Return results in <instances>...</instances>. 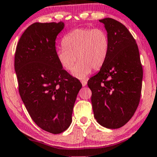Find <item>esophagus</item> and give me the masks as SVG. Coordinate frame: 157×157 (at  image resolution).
<instances>
[{"label": "esophagus", "mask_w": 157, "mask_h": 157, "mask_svg": "<svg viewBox=\"0 0 157 157\" xmlns=\"http://www.w3.org/2000/svg\"><path fill=\"white\" fill-rule=\"evenodd\" d=\"M81 83H82V85H83V86H85L86 85V83H87V82H86V80H81Z\"/></svg>", "instance_id": "esophagus-1"}]
</instances>
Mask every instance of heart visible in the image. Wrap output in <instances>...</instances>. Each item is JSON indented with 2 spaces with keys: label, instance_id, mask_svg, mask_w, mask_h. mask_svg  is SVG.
<instances>
[{
  "label": "heart",
  "instance_id": "b5f03b06",
  "mask_svg": "<svg viewBox=\"0 0 157 157\" xmlns=\"http://www.w3.org/2000/svg\"><path fill=\"white\" fill-rule=\"evenodd\" d=\"M63 48L56 50L59 64L73 75L83 79L90 74L92 68L98 70L103 65L109 49L107 33L102 29L79 28L70 32L62 39Z\"/></svg>",
  "mask_w": 157,
  "mask_h": 157
}]
</instances>
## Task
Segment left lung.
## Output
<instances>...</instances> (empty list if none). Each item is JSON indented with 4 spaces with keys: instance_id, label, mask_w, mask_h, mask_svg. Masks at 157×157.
<instances>
[{
    "instance_id": "8db88e82",
    "label": "left lung",
    "mask_w": 157,
    "mask_h": 157,
    "mask_svg": "<svg viewBox=\"0 0 157 157\" xmlns=\"http://www.w3.org/2000/svg\"><path fill=\"white\" fill-rule=\"evenodd\" d=\"M109 39L107 58L88 80L94 118L103 127L116 129L132 118L141 94L143 68L135 39L122 23L99 20Z\"/></svg>"
}]
</instances>
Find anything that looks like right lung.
I'll list each match as a JSON object with an SVG mask.
<instances>
[{
  "label": "right lung",
  "instance_id": "right-lung-1",
  "mask_svg": "<svg viewBox=\"0 0 157 157\" xmlns=\"http://www.w3.org/2000/svg\"><path fill=\"white\" fill-rule=\"evenodd\" d=\"M64 27L63 22L30 25L19 40L14 58L19 93L30 117L55 134L71 125L82 87L57 60L55 39Z\"/></svg>",
  "mask_w": 157,
  "mask_h": 157
}]
</instances>
